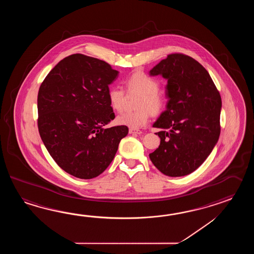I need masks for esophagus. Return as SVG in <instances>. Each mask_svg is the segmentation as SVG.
Segmentation results:
<instances>
[{"label": "esophagus", "mask_w": 254, "mask_h": 254, "mask_svg": "<svg viewBox=\"0 0 254 254\" xmlns=\"http://www.w3.org/2000/svg\"><path fill=\"white\" fill-rule=\"evenodd\" d=\"M129 134H140L141 130L137 129H129Z\"/></svg>", "instance_id": "obj_1"}]
</instances>
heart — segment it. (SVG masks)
Instances as JSON below:
<instances>
[{"label": "heart", "instance_id": "heart-1", "mask_svg": "<svg viewBox=\"0 0 254 254\" xmlns=\"http://www.w3.org/2000/svg\"><path fill=\"white\" fill-rule=\"evenodd\" d=\"M126 91L129 95L139 94L136 101L134 112H127L117 117V124L131 129H139L148 123L151 114L161 115L166 107L165 98L159 91L160 82L143 71H135L125 80ZM109 102L111 107L116 112H122L125 107L126 94L117 87L110 88Z\"/></svg>", "mask_w": 254, "mask_h": 254}]
</instances>
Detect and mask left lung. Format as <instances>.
I'll return each instance as SVG.
<instances>
[{"label":"left lung","instance_id":"left-lung-1","mask_svg":"<svg viewBox=\"0 0 254 254\" xmlns=\"http://www.w3.org/2000/svg\"><path fill=\"white\" fill-rule=\"evenodd\" d=\"M167 79L166 111L154 123L160 146L150 159L161 173L180 177L194 172L221 133L220 92L205 68L183 54H169L150 70Z\"/></svg>","mask_w":254,"mask_h":254}]
</instances>
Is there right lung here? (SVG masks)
I'll return each mask as SVG.
<instances>
[{"label":"right lung","mask_w":254,"mask_h":254,"mask_svg":"<svg viewBox=\"0 0 254 254\" xmlns=\"http://www.w3.org/2000/svg\"><path fill=\"white\" fill-rule=\"evenodd\" d=\"M118 73L104 61L71 54L40 86L39 133L55 162L74 177L87 180L103 173L128 134L125 125L103 128L115 118L108 92Z\"/></svg>","instance_id":"right-lung-1"}]
</instances>
